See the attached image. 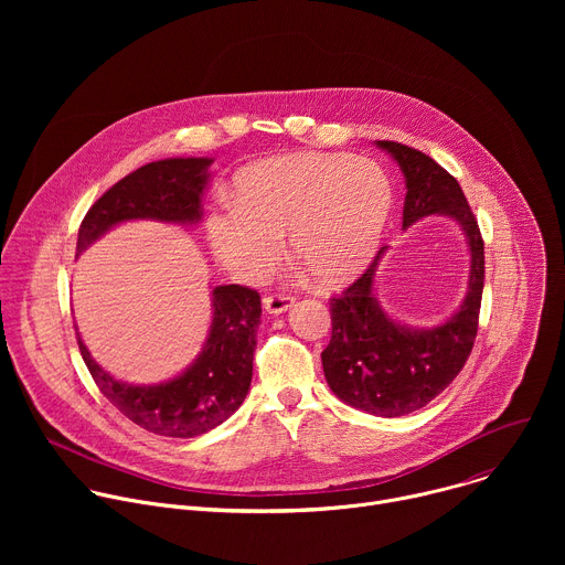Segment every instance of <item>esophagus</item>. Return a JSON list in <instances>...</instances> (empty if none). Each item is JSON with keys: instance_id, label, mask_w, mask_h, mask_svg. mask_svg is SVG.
Segmentation results:
<instances>
[{"instance_id": "esophagus-1", "label": "esophagus", "mask_w": 565, "mask_h": 565, "mask_svg": "<svg viewBox=\"0 0 565 565\" xmlns=\"http://www.w3.org/2000/svg\"><path fill=\"white\" fill-rule=\"evenodd\" d=\"M292 303H295V297H290V295H266L264 297V308L270 312V315H281V312H286L288 308H292Z\"/></svg>"}]
</instances>
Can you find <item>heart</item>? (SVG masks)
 I'll return each instance as SVG.
<instances>
[{"mask_svg":"<svg viewBox=\"0 0 565 565\" xmlns=\"http://www.w3.org/2000/svg\"><path fill=\"white\" fill-rule=\"evenodd\" d=\"M393 192L380 163L366 156L292 151L238 172L234 199L205 216L214 259L241 284H259L284 253L321 286L358 277L375 257Z\"/></svg>","mask_w":565,"mask_h":565,"instance_id":"b5f03b06","label":"heart"}]
</instances>
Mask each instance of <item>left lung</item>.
Returning <instances> with one entry per match:
<instances>
[{
  "label": "left lung",
  "instance_id": "left-lung-1",
  "mask_svg": "<svg viewBox=\"0 0 565 565\" xmlns=\"http://www.w3.org/2000/svg\"><path fill=\"white\" fill-rule=\"evenodd\" d=\"M405 174L402 227L440 214L454 218L469 248L467 295L434 329L399 324L375 297V273L386 248L340 297L331 299L333 335L321 353L327 382L347 405L373 416H407L443 393L465 366L476 331L486 279V253L473 212L458 181L427 153L393 140H375Z\"/></svg>",
  "mask_w": 565,
  "mask_h": 565
}]
</instances>
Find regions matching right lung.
Wrapping results in <instances>:
<instances>
[{"mask_svg":"<svg viewBox=\"0 0 565 565\" xmlns=\"http://www.w3.org/2000/svg\"><path fill=\"white\" fill-rule=\"evenodd\" d=\"M212 163V158H166L131 172L92 205L77 230L75 253H85L125 221L196 225L203 216L201 201ZM259 324L257 290L236 284L212 288V324L201 353L181 375L147 386L109 375L92 358L79 333L75 335L92 377L122 416L156 436L194 438L218 427L246 399Z\"/></svg>","mask_w":565,"mask_h":565,"instance_id":"1","label":"right lung"}]
</instances>
